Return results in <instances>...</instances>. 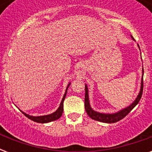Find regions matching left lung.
<instances>
[{
	"instance_id": "8db88e82",
	"label": "left lung",
	"mask_w": 152,
	"mask_h": 152,
	"mask_svg": "<svg viewBox=\"0 0 152 152\" xmlns=\"http://www.w3.org/2000/svg\"><path fill=\"white\" fill-rule=\"evenodd\" d=\"M132 39L134 40V39ZM138 45V44H137ZM138 47L140 49V46L138 45ZM142 79H141V83H140V92L137 98L135 99V100L132 102V103L130 104L129 106H126L125 108L121 109L118 112L113 113H100V112H97V111L94 110L90 104V99H89V95H88V88L87 84H85V102H84V106H85L86 112L88 113V115L90 117L91 119L98 121H101V122L104 123H115L118 121L121 120L122 118H124L125 116L127 115L128 113H129L130 111L132 110V109L134 108L135 106H137L138 102H140V99H141L142 93H143V88H144V84H143V76H144V69H142Z\"/></svg>"
}]
</instances>
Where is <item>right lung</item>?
<instances>
[{
	"label": "right lung",
	"mask_w": 152,
	"mask_h": 152,
	"mask_svg": "<svg viewBox=\"0 0 152 152\" xmlns=\"http://www.w3.org/2000/svg\"><path fill=\"white\" fill-rule=\"evenodd\" d=\"M71 83H69L68 84L66 88V90H65V92L64 94V96L62 98L61 102V103H60L59 107L57 108V110L56 111H54L53 113H50V114H47V115H42V116H31L29 115V114H27V113H24L23 111L21 110L23 114H24L27 118H28L29 119L32 120L34 122H38V123H48L50 122V121H56L57 120L58 118H60L61 117L62 113H63V102H64V100L65 99V96H66L67 94V91H68V88L70 86Z\"/></svg>",
	"instance_id": "right-lung-1"
}]
</instances>
